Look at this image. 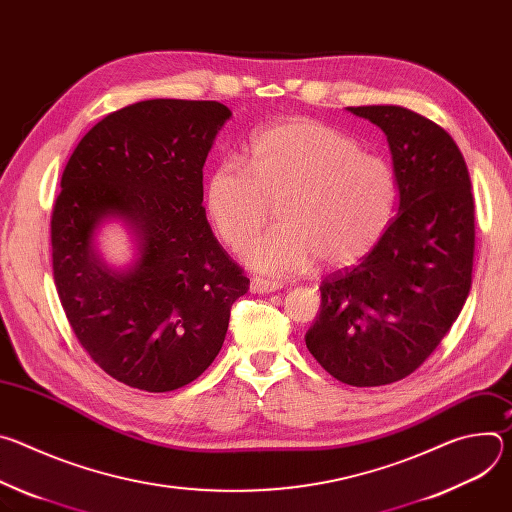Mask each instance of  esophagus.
<instances>
[{"mask_svg":"<svg viewBox=\"0 0 512 512\" xmlns=\"http://www.w3.org/2000/svg\"><path fill=\"white\" fill-rule=\"evenodd\" d=\"M281 287H283V283H279V281H267V279H259V277H253L251 285H249L251 294H269V291H277Z\"/></svg>","mask_w":512,"mask_h":512,"instance_id":"obj_1","label":"esophagus"}]
</instances>
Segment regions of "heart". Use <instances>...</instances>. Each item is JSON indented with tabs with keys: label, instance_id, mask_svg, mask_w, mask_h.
Returning a JSON list of instances; mask_svg holds the SVG:
<instances>
[{
	"label": "heart",
	"instance_id": "heart-1",
	"mask_svg": "<svg viewBox=\"0 0 512 512\" xmlns=\"http://www.w3.org/2000/svg\"><path fill=\"white\" fill-rule=\"evenodd\" d=\"M395 174L381 156L316 119H291L257 131L249 164L227 158L208 180L206 210L229 247H239L280 204V227L241 249L247 267L296 275L318 259L344 267L367 255L389 227Z\"/></svg>",
	"mask_w": 512,
	"mask_h": 512
}]
</instances>
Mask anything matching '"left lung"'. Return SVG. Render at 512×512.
I'll return each mask as SVG.
<instances>
[{
  "label": "left lung",
  "mask_w": 512,
  "mask_h": 512,
  "mask_svg": "<svg viewBox=\"0 0 512 512\" xmlns=\"http://www.w3.org/2000/svg\"><path fill=\"white\" fill-rule=\"evenodd\" d=\"M346 109L387 135L399 208L367 257L322 281L306 346L340 383L381 387L419 369L466 304L474 196L446 129L397 105Z\"/></svg>",
  "instance_id": "8db88e82"
}]
</instances>
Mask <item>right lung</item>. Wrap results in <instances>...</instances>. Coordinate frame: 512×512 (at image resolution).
Wrapping results in <instances>:
<instances>
[{"label":"right lung","instance_id":"right-lung-1","mask_svg":"<svg viewBox=\"0 0 512 512\" xmlns=\"http://www.w3.org/2000/svg\"><path fill=\"white\" fill-rule=\"evenodd\" d=\"M231 115L216 101L133 103L99 121L62 172L50 223L58 298L89 356L133 389L166 393L198 379L249 289L202 206V168ZM113 217L136 243L119 270L96 249Z\"/></svg>","mask_w":512,"mask_h":512}]
</instances>
